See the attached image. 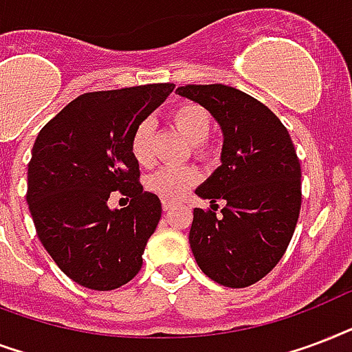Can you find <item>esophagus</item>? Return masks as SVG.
I'll list each match as a JSON object with an SVG mask.
<instances>
[{"label":"esophagus","instance_id":"1","mask_svg":"<svg viewBox=\"0 0 352 352\" xmlns=\"http://www.w3.org/2000/svg\"><path fill=\"white\" fill-rule=\"evenodd\" d=\"M162 207H163V211H170L173 207H176V201H173V200H163V201H162Z\"/></svg>","mask_w":352,"mask_h":352}]
</instances>
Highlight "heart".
I'll return each instance as SVG.
<instances>
[{
	"label": "heart",
	"instance_id": "heart-1",
	"mask_svg": "<svg viewBox=\"0 0 352 352\" xmlns=\"http://www.w3.org/2000/svg\"><path fill=\"white\" fill-rule=\"evenodd\" d=\"M168 117H170L173 126L190 145H195L196 154L204 156L206 148L201 143L207 139L211 132V124H213L206 108H201L196 102H182L174 106ZM152 133H154L152 122L141 121L133 128L132 138H130V152L133 160L143 167L152 163ZM198 179H200V173L192 167H165L160 168L156 174H152L146 182V187L163 200H176L185 190L198 184Z\"/></svg>",
	"mask_w": 352,
	"mask_h": 352
}]
</instances>
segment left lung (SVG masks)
Segmentation results:
<instances>
[{
	"instance_id": "1",
	"label": "left lung",
	"mask_w": 352,
	"mask_h": 352,
	"mask_svg": "<svg viewBox=\"0 0 352 352\" xmlns=\"http://www.w3.org/2000/svg\"><path fill=\"white\" fill-rule=\"evenodd\" d=\"M176 94L206 108L224 135L220 167L195 190L213 211H192V255L214 283L250 287L279 263L298 224L301 165L290 133L263 102L224 84ZM220 199L226 206L217 215Z\"/></svg>"
}]
</instances>
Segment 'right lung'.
Wrapping results in <instances>:
<instances>
[{
	"instance_id": "right-lung-1",
	"label": "right lung",
	"mask_w": 352,
	"mask_h": 352,
	"mask_svg": "<svg viewBox=\"0 0 352 352\" xmlns=\"http://www.w3.org/2000/svg\"><path fill=\"white\" fill-rule=\"evenodd\" d=\"M174 84L84 94L40 130L27 170V204L38 239L62 272L89 290L132 280L162 219V201L139 184L133 128ZM113 190L131 198L111 210Z\"/></svg>"
}]
</instances>
